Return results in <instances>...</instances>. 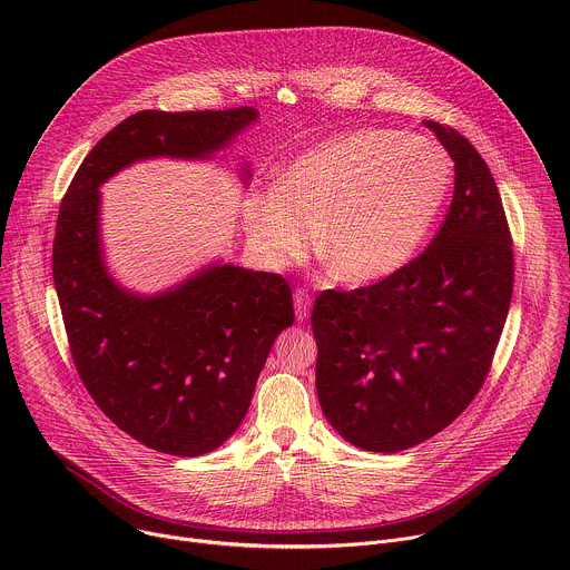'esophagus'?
I'll use <instances>...</instances> for the list:
<instances>
[{
    "mask_svg": "<svg viewBox=\"0 0 570 570\" xmlns=\"http://www.w3.org/2000/svg\"><path fill=\"white\" fill-rule=\"evenodd\" d=\"M293 302H295V315H297V320H299V322L306 320V317H308V311H311V295H308V291L297 288V291L293 293Z\"/></svg>",
    "mask_w": 570,
    "mask_h": 570,
    "instance_id": "obj_1",
    "label": "esophagus"
}]
</instances>
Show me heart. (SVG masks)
I'll return each mask as SVG.
<instances>
[{
  "label": "heart",
  "mask_w": 570,
  "mask_h": 570,
  "mask_svg": "<svg viewBox=\"0 0 570 570\" xmlns=\"http://www.w3.org/2000/svg\"><path fill=\"white\" fill-rule=\"evenodd\" d=\"M451 187L440 144L381 128L317 144L279 171L246 212L255 248L273 266L306 255L320 223V250L354 284L409 264L429 236Z\"/></svg>",
  "instance_id": "obj_1"
}]
</instances>
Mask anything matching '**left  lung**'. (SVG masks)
I'll list each match as a JSON object with an SVG mask.
<instances>
[{
  "instance_id": "obj_1",
  "label": "left lung",
  "mask_w": 570,
  "mask_h": 570,
  "mask_svg": "<svg viewBox=\"0 0 570 570\" xmlns=\"http://www.w3.org/2000/svg\"><path fill=\"white\" fill-rule=\"evenodd\" d=\"M424 124L455 165L440 232L394 275L324 291L311 313L322 413L374 453L411 449L466 409L490 374L512 302V236L494 176L458 130Z\"/></svg>"
}]
</instances>
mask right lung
Segmentation results:
<instances>
[{
    "instance_id": "1",
    "label": "right lung",
    "mask_w": 570,
    "mask_h": 570,
    "mask_svg": "<svg viewBox=\"0 0 570 570\" xmlns=\"http://www.w3.org/2000/svg\"><path fill=\"white\" fill-rule=\"evenodd\" d=\"M257 117L248 106L130 115L88 153L60 203L53 284L73 365L106 417L159 453L196 458L238 429L295 320L293 295L282 275L220 262L157 295L124 288L104 259L99 187L139 159H207Z\"/></svg>"
}]
</instances>
